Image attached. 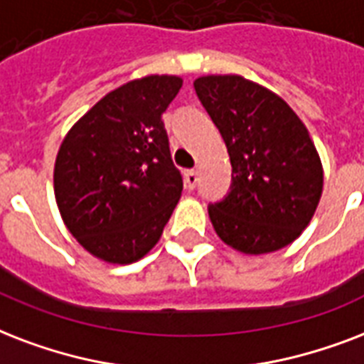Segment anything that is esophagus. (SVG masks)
I'll list each match as a JSON object with an SVG mask.
<instances>
[{"label": "esophagus", "instance_id": "obj_1", "mask_svg": "<svg viewBox=\"0 0 364 364\" xmlns=\"http://www.w3.org/2000/svg\"><path fill=\"white\" fill-rule=\"evenodd\" d=\"M197 180H199V178H197L196 171H186L184 182H186V188H188V190H193V188H196Z\"/></svg>", "mask_w": 364, "mask_h": 364}]
</instances>
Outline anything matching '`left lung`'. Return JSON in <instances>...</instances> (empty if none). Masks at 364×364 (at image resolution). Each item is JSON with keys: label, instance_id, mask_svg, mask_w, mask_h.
Here are the masks:
<instances>
[{"label": "left lung", "instance_id": "1", "mask_svg": "<svg viewBox=\"0 0 364 364\" xmlns=\"http://www.w3.org/2000/svg\"><path fill=\"white\" fill-rule=\"evenodd\" d=\"M196 92L232 161L228 196L208 205L214 232L245 255L290 245L323 193V167L300 117L283 98L241 75H203Z\"/></svg>", "mask_w": 364, "mask_h": 364}]
</instances>
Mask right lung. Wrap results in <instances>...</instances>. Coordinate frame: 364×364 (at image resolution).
<instances>
[{
    "label": "right lung",
    "mask_w": 364,
    "mask_h": 364,
    "mask_svg": "<svg viewBox=\"0 0 364 364\" xmlns=\"http://www.w3.org/2000/svg\"><path fill=\"white\" fill-rule=\"evenodd\" d=\"M176 75L129 81L98 100L62 140L55 197L70 233L92 256L131 264L148 255L180 199L161 115Z\"/></svg>",
    "instance_id": "right-lung-1"
}]
</instances>
